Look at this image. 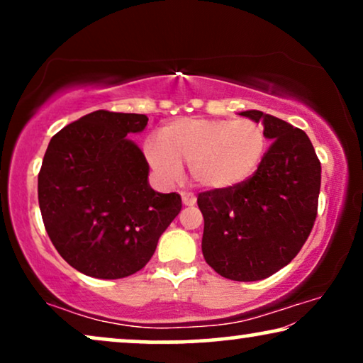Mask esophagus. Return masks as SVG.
Segmentation results:
<instances>
[{
	"label": "esophagus",
	"instance_id": "1",
	"mask_svg": "<svg viewBox=\"0 0 363 363\" xmlns=\"http://www.w3.org/2000/svg\"><path fill=\"white\" fill-rule=\"evenodd\" d=\"M182 201L185 206H193L196 205V196L190 191H182Z\"/></svg>",
	"mask_w": 363,
	"mask_h": 363
}]
</instances>
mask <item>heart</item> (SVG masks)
I'll use <instances>...</instances> for the list:
<instances>
[{
  "label": "heart",
  "mask_w": 363,
  "mask_h": 363,
  "mask_svg": "<svg viewBox=\"0 0 363 363\" xmlns=\"http://www.w3.org/2000/svg\"><path fill=\"white\" fill-rule=\"evenodd\" d=\"M158 178L175 183L190 165L193 180L206 190H228L255 175L267 150L264 128L250 118H180L163 125L143 145Z\"/></svg>",
  "instance_id": "obj_1"
}]
</instances>
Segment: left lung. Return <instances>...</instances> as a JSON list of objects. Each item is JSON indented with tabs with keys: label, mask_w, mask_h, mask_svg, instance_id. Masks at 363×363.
Returning a JSON list of instances; mask_svg holds the SVG:
<instances>
[{
	"label": "left lung",
	"mask_w": 363,
	"mask_h": 363,
	"mask_svg": "<svg viewBox=\"0 0 363 363\" xmlns=\"http://www.w3.org/2000/svg\"><path fill=\"white\" fill-rule=\"evenodd\" d=\"M240 116L261 122L271 140L250 180L198 195L205 220L201 251L218 274L261 281L294 259L317 216L320 162L301 128L261 111Z\"/></svg>",
	"instance_id": "1"
}]
</instances>
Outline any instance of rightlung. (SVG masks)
I'll list each match as a JSON object with an SVG mask.
<instances>
[{
  "instance_id": "1",
  "label": "right lung",
  "mask_w": 363,
  "mask_h": 363,
  "mask_svg": "<svg viewBox=\"0 0 363 363\" xmlns=\"http://www.w3.org/2000/svg\"><path fill=\"white\" fill-rule=\"evenodd\" d=\"M143 113L96 111L49 142L38 177L44 226L59 255L82 274L121 279L150 261L182 210L177 193L148 183V163L127 133L147 127Z\"/></svg>"
}]
</instances>
